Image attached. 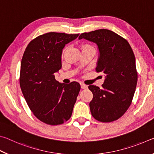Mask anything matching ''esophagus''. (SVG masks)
Instances as JSON below:
<instances>
[{
    "label": "esophagus",
    "mask_w": 154,
    "mask_h": 154,
    "mask_svg": "<svg viewBox=\"0 0 154 154\" xmlns=\"http://www.w3.org/2000/svg\"><path fill=\"white\" fill-rule=\"evenodd\" d=\"M81 88H82V89H87L88 85H85L84 83H81Z\"/></svg>",
    "instance_id": "obj_1"
}]
</instances>
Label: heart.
<instances>
[{
  "label": "heart",
  "mask_w": 154,
  "mask_h": 154,
  "mask_svg": "<svg viewBox=\"0 0 154 154\" xmlns=\"http://www.w3.org/2000/svg\"><path fill=\"white\" fill-rule=\"evenodd\" d=\"M84 48H91V47L88 45H85L83 46V49H84Z\"/></svg>",
  "instance_id": "heart-1"
}]
</instances>
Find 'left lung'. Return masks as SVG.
<instances>
[{
    "instance_id": "left-lung-1",
    "label": "left lung",
    "mask_w": 154,
    "mask_h": 154,
    "mask_svg": "<svg viewBox=\"0 0 154 154\" xmlns=\"http://www.w3.org/2000/svg\"><path fill=\"white\" fill-rule=\"evenodd\" d=\"M82 38L97 45L99 56L95 69L105 75L103 88L88 86L93 94L90 103L92 116L101 122L117 120L129 108L136 90L138 76L133 51L125 38L109 30L82 33L79 39Z\"/></svg>"
}]
</instances>
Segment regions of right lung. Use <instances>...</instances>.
Wrapping results in <instances>:
<instances>
[{"instance_id": "add662e5", "label": "right lung", "mask_w": 154, "mask_h": 154, "mask_svg": "<svg viewBox=\"0 0 154 154\" xmlns=\"http://www.w3.org/2000/svg\"><path fill=\"white\" fill-rule=\"evenodd\" d=\"M79 34L48 32L31 41L21 62L20 84L28 106L36 118L49 125L69 120L81 89L78 82L59 83L54 73L62 68L65 45Z\"/></svg>"}]
</instances>
